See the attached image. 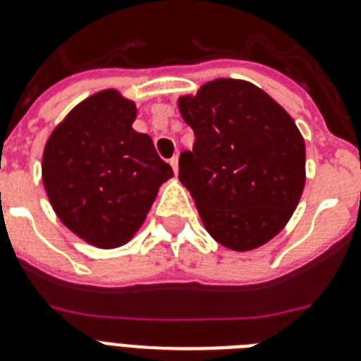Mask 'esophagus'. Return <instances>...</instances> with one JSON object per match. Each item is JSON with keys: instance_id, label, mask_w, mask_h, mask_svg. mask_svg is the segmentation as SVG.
<instances>
[{"instance_id": "esophagus-1", "label": "esophagus", "mask_w": 361, "mask_h": 361, "mask_svg": "<svg viewBox=\"0 0 361 361\" xmlns=\"http://www.w3.org/2000/svg\"><path fill=\"white\" fill-rule=\"evenodd\" d=\"M178 163H180V157L174 156L171 159V166H172V171H174V174H178Z\"/></svg>"}]
</instances>
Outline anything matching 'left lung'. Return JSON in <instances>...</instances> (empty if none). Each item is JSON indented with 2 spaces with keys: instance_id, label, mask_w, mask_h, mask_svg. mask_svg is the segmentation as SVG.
Instances as JSON below:
<instances>
[{
  "instance_id": "1",
  "label": "left lung",
  "mask_w": 361,
  "mask_h": 361,
  "mask_svg": "<svg viewBox=\"0 0 361 361\" xmlns=\"http://www.w3.org/2000/svg\"><path fill=\"white\" fill-rule=\"evenodd\" d=\"M195 130L180 181L211 237L233 251L264 246L288 224L307 181L305 139L290 114L255 84L205 82L178 99Z\"/></svg>"
}]
</instances>
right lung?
Instances as JSON below:
<instances>
[{"instance_id":"1","label":"right lung","mask_w":361,"mask_h":361,"mask_svg":"<svg viewBox=\"0 0 361 361\" xmlns=\"http://www.w3.org/2000/svg\"><path fill=\"white\" fill-rule=\"evenodd\" d=\"M135 115L134 101L102 90L75 106L44 148L42 180L54 213L101 250L132 240L174 176L150 135L132 128Z\"/></svg>"}]
</instances>
